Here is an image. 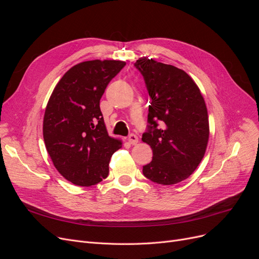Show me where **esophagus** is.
<instances>
[{
  "label": "esophagus",
  "mask_w": 259,
  "mask_h": 259,
  "mask_svg": "<svg viewBox=\"0 0 259 259\" xmlns=\"http://www.w3.org/2000/svg\"><path fill=\"white\" fill-rule=\"evenodd\" d=\"M128 142H129L131 145H137V144L139 143V138H138L135 134H131V135H129Z\"/></svg>",
  "instance_id": "esophagus-1"
}]
</instances>
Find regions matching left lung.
Returning a JSON list of instances; mask_svg holds the SVG:
<instances>
[{
  "instance_id": "1",
  "label": "left lung",
  "mask_w": 259,
  "mask_h": 259,
  "mask_svg": "<svg viewBox=\"0 0 259 259\" xmlns=\"http://www.w3.org/2000/svg\"><path fill=\"white\" fill-rule=\"evenodd\" d=\"M150 95L148 131L142 141L153 157L143 167L148 180L174 185L191 175L205 155L209 141L207 106L198 86L187 72L153 59L134 64Z\"/></svg>"
}]
</instances>
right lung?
Segmentation results:
<instances>
[{"label": "right lung", "mask_w": 259, "mask_h": 259, "mask_svg": "<svg viewBox=\"0 0 259 259\" xmlns=\"http://www.w3.org/2000/svg\"><path fill=\"white\" fill-rule=\"evenodd\" d=\"M122 61L81 62L54 87L43 120V137L54 167L70 183L89 187L106 179L121 141L109 137L100 101Z\"/></svg>", "instance_id": "1"}]
</instances>
